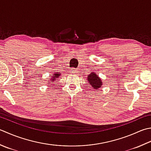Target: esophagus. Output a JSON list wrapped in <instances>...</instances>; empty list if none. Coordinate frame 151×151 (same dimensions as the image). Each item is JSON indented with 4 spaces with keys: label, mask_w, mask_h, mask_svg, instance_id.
Listing matches in <instances>:
<instances>
[{
    "label": "esophagus",
    "mask_w": 151,
    "mask_h": 151,
    "mask_svg": "<svg viewBox=\"0 0 151 151\" xmlns=\"http://www.w3.org/2000/svg\"><path fill=\"white\" fill-rule=\"evenodd\" d=\"M76 71H77V70H76V69H75V68H70V73H76Z\"/></svg>",
    "instance_id": "esophagus-1"
}]
</instances>
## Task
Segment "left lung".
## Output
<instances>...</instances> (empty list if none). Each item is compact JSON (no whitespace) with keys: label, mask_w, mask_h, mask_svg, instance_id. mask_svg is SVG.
<instances>
[{"label":"left lung","mask_w":151,"mask_h":151,"mask_svg":"<svg viewBox=\"0 0 151 151\" xmlns=\"http://www.w3.org/2000/svg\"><path fill=\"white\" fill-rule=\"evenodd\" d=\"M88 81L94 89H98L103 84L101 80L94 73H91L90 75H88Z\"/></svg>","instance_id":"1"}]
</instances>
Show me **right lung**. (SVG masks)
I'll use <instances>...</instances> for the list:
<instances>
[{"label": "right lung", "mask_w": 151, "mask_h": 151, "mask_svg": "<svg viewBox=\"0 0 151 151\" xmlns=\"http://www.w3.org/2000/svg\"><path fill=\"white\" fill-rule=\"evenodd\" d=\"M60 73H56V74H54V76H52V81H55V79L57 78H58V76H60ZM51 80V81H52ZM51 83H52V82H51Z\"/></svg>", "instance_id": "obj_1"}]
</instances>
